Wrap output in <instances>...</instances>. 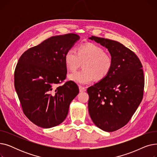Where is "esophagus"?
<instances>
[{"instance_id":"1","label":"esophagus","mask_w":157,"mask_h":157,"mask_svg":"<svg viewBox=\"0 0 157 157\" xmlns=\"http://www.w3.org/2000/svg\"><path fill=\"white\" fill-rule=\"evenodd\" d=\"M79 92H85L86 91V87H84V86H79Z\"/></svg>"}]
</instances>
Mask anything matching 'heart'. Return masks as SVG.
I'll return each mask as SVG.
<instances>
[{
	"mask_svg": "<svg viewBox=\"0 0 157 157\" xmlns=\"http://www.w3.org/2000/svg\"><path fill=\"white\" fill-rule=\"evenodd\" d=\"M65 67L69 71H76L83 63V70L74 72L69 79L79 84L92 83L95 79L101 81L108 76L113 67L111 56L97 44L87 43L79 45L77 52L72 49L64 56Z\"/></svg>",
	"mask_w": 157,
	"mask_h": 157,
	"instance_id": "heart-1",
	"label": "heart"
}]
</instances>
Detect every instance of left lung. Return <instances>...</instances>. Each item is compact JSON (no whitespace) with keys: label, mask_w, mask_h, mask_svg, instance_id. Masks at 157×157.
Here are the masks:
<instances>
[{"label":"left lung","mask_w":157,"mask_h":157,"mask_svg":"<svg viewBox=\"0 0 157 157\" xmlns=\"http://www.w3.org/2000/svg\"><path fill=\"white\" fill-rule=\"evenodd\" d=\"M89 39L108 48L113 59L108 76L87 89L91 119L97 127L110 132L127 125L142 101L143 65L132 51L118 41L95 36Z\"/></svg>","instance_id":"left-lung-1"}]
</instances>
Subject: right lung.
<instances>
[{
    "label": "right lung",
    "mask_w": 157,
    "mask_h": 157,
    "mask_svg": "<svg viewBox=\"0 0 157 157\" xmlns=\"http://www.w3.org/2000/svg\"><path fill=\"white\" fill-rule=\"evenodd\" d=\"M79 39L67 34L49 37L25 52L14 71V86L25 115L35 125L51 128L67 116L71 101L79 94L69 81L64 56Z\"/></svg>",
    "instance_id": "right-lung-1"
}]
</instances>
